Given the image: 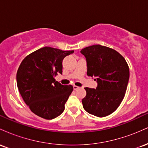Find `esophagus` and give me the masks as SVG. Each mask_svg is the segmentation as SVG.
Here are the masks:
<instances>
[{
	"mask_svg": "<svg viewBox=\"0 0 148 148\" xmlns=\"http://www.w3.org/2000/svg\"><path fill=\"white\" fill-rule=\"evenodd\" d=\"M73 88H74V90H76L77 89H79V87H78V86H73Z\"/></svg>",
	"mask_w": 148,
	"mask_h": 148,
	"instance_id": "34e87169",
	"label": "esophagus"
}]
</instances>
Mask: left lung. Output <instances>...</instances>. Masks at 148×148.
<instances>
[{"instance_id": "1", "label": "left lung", "mask_w": 148, "mask_h": 148, "mask_svg": "<svg viewBox=\"0 0 148 148\" xmlns=\"http://www.w3.org/2000/svg\"><path fill=\"white\" fill-rule=\"evenodd\" d=\"M81 53L87 61V75L95 78L98 84L96 89L85 88L83 107L95 116H107L118 108L125 95L130 79L128 64L121 54L105 46H90Z\"/></svg>"}]
</instances>
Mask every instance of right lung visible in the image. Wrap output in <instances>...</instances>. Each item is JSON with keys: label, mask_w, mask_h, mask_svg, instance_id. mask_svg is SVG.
Returning a JSON list of instances; mask_svg holds the SVG:
<instances>
[{"label": "right lung", "mask_w": 148, "mask_h": 148, "mask_svg": "<svg viewBox=\"0 0 148 148\" xmlns=\"http://www.w3.org/2000/svg\"><path fill=\"white\" fill-rule=\"evenodd\" d=\"M73 53L45 47L30 53L20 64L16 73L18 91L37 116L51 120L64 111L73 86L61 85L55 77L62 74L64 58Z\"/></svg>", "instance_id": "add662e5"}]
</instances>
